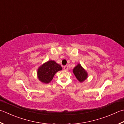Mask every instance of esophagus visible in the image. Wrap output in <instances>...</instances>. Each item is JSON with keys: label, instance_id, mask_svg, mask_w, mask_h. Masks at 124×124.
<instances>
[{"label": "esophagus", "instance_id": "obj_1", "mask_svg": "<svg viewBox=\"0 0 124 124\" xmlns=\"http://www.w3.org/2000/svg\"><path fill=\"white\" fill-rule=\"evenodd\" d=\"M64 69L65 71H68L69 70V67L68 66H67V65H66V66H64Z\"/></svg>", "mask_w": 124, "mask_h": 124}]
</instances>
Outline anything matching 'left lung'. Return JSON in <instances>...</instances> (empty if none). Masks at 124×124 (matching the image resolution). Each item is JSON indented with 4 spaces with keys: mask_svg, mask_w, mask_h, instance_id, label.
I'll use <instances>...</instances> for the list:
<instances>
[{
    "mask_svg": "<svg viewBox=\"0 0 124 124\" xmlns=\"http://www.w3.org/2000/svg\"><path fill=\"white\" fill-rule=\"evenodd\" d=\"M73 72L79 82L83 83L88 78V73L80 64H78L73 69Z\"/></svg>",
    "mask_w": 124,
    "mask_h": 124,
    "instance_id": "left-lung-1",
    "label": "left lung"
}]
</instances>
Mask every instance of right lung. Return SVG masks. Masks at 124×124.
Returning <instances> with one entry per match:
<instances>
[{"label":"right lung","mask_w":124,"mask_h":124,"mask_svg":"<svg viewBox=\"0 0 124 124\" xmlns=\"http://www.w3.org/2000/svg\"><path fill=\"white\" fill-rule=\"evenodd\" d=\"M62 69V66L54 60H48L38 67L37 77L42 83L48 84L52 80L55 74Z\"/></svg>","instance_id":"1"}]
</instances>
